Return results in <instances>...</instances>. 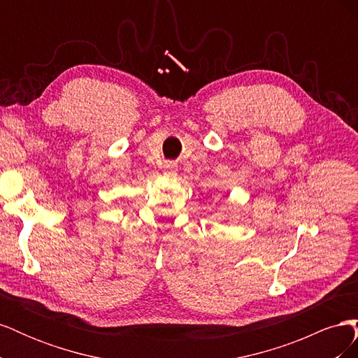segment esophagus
<instances>
[{
  "mask_svg": "<svg viewBox=\"0 0 358 358\" xmlns=\"http://www.w3.org/2000/svg\"><path fill=\"white\" fill-rule=\"evenodd\" d=\"M162 175H164L166 178H176L178 176V167L175 164H166L164 170H162Z\"/></svg>",
  "mask_w": 358,
  "mask_h": 358,
  "instance_id": "esophagus-1",
  "label": "esophagus"
}]
</instances>
